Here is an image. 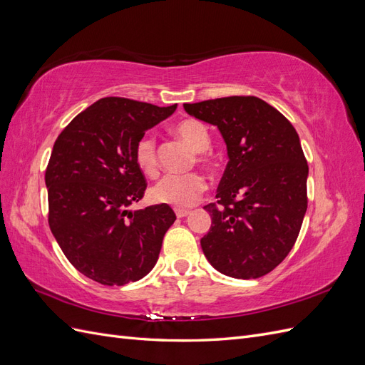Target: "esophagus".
Wrapping results in <instances>:
<instances>
[{
  "mask_svg": "<svg viewBox=\"0 0 365 365\" xmlns=\"http://www.w3.org/2000/svg\"><path fill=\"white\" fill-rule=\"evenodd\" d=\"M175 213H176V216H178V217H185L187 215L190 213V210H187V208H175Z\"/></svg>",
  "mask_w": 365,
  "mask_h": 365,
  "instance_id": "34e87169",
  "label": "esophagus"
}]
</instances>
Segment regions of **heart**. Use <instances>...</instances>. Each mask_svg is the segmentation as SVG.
<instances>
[{"label": "heart", "instance_id": "1", "mask_svg": "<svg viewBox=\"0 0 365 365\" xmlns=\"http://www.w3.org/2000/svg\"><path fill=\"white\" fill-rule=\"evenodd\" d=\"M173 132L180 138H182L195 152L196 158L201 164L213 165L216 164V157L210 150V138L208 129L201 123V121L187 118L178 121L175 125ZM135 163L138 169L148 175L155 176L158 173V146L155 135H145L141 137L135 146ZM207 189V181L201 173L189 172L184 175H169L157 182L150 189L152 201L158 204H165L172 207H192L197 202L201 195Z\"/></svg>", "mask_w": 365, "mask_h": 365}]
</instances>
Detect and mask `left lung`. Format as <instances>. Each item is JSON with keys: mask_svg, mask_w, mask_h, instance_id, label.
<instances>
[{"mask_svg": "<svg viewBox=\"0 0 365 365\" xmlns=\"http://www.w3.org/2000/svg\"><path fill=\"white\" fill-rule=\"evenodd\" d=\"M217 126L228 164L217 201L204 208L212 227L201 239L207 260L235 279H259L284 260L307 208V161L291 121L254 96L184 103Z\"/></svg>", "mask_w": 365, "mask_h": 365, "instance_id": "obj_1", "label": "left lung"}]
</instances>
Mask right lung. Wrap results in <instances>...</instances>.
Segmentation results:
<instances>
[{
    "label": "right lung",
    "instance_id": "add662e5",
    "mask_svg": "<svg viewBox=\"0 0 365 365\" xmlns=\"http://www.w3.org/2000/svg\"><path fill=\"white\" fill-rule=\"evenodd\" d=\"M175 109L105 97L77 114L54 141L46 170L48 225L65 257L88 279L123 286L155 267L176 219L173 210L128 207L148 187L135 163L137 143Z\"/></svg>",
    "mask_w": 365,
    "mask_h": 365
}]
</instances>
